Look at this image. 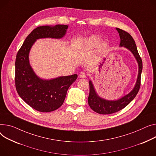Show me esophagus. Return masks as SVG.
Here are the masks:
<instances>
[{"mask_svg":"<svg viewBox=\"0 0 156 156\" xmlns=\"http://www.w3.org/2000/svg\"><path fill=\"white\" fill-rule=\"evenodd\" d=\"M79 76L81 78H85L87 77V74L85 73V72H81L80 75H79Z\"/></svg>","mask_w":156,"mask_h":156,"instance_id":"esophagus-1","label":"esophagus"}]
</instances>
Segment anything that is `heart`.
<instances>
[{"instance_id":"b5f03b06","label":"heart","mask_w":156,"mask_h":156,"mask_svg":"<svg viewBox=\"0 0 156 156\" xmlns=\"http://www.w3.org/2000/svg\"><path fill=\"white\" fill-rule=\"evenodd\" d=\"M98 42H99V38L97 36H91L90 37L87 39L85 45L88 48H93L95 47L98 44ZM106 48H107V44L105 43H103L100 45L98 51L99 52H103L105 50Z\"/></svg>"}]
</instances>
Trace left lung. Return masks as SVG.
<instances>
[{
  "mask_svg": "<svg viewBox=\"0 0 156 156\" xmlns=\"http://www.w3.org/2000/svg\"><path fill=\"white\" fill-rule=\"evenodd\" d=\"M120 37V46H123L129 49L135 58H136L139 64V75L137 80L136 85L133 90L128 95L124 96L122 98L116 101H108L100 98L97 95L93 88L91 81H89L90 93L88 98V104L90 108L95 112L107 115L119 112L125 108L127 105L133 100L138 93L140 87V79L142 70V61L138 53L137 48L135 41L131 35L121 29L117 28Z\"/></svg>",
  "mask_w": 156,
  "mask_h": 156,
  "instance_id": "left-lung-1",
  "label": "left lung"
}]
</instances>
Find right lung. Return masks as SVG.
I'll return each mask as SVG.
<instances>
[{"label":"right lung","mask_w":156,"mask_h":156,"mask_svg":"<svg viewBox=\"0 0 156 156\" xmlns=\"http://www.w3.org/2000/svg\"><path fill=\"white\" fill-rule=\"evenodd\" d=\"M68 26H39L26 38L17 52L16 59L15 85L19 95L27 104L41 112H53L65 101L67 91L77 78L76 74L43 80L34 73L29 63V53L35 41L39 38H61Z\"/></svg>","instance_id":"add662e5"}]
</instances>
